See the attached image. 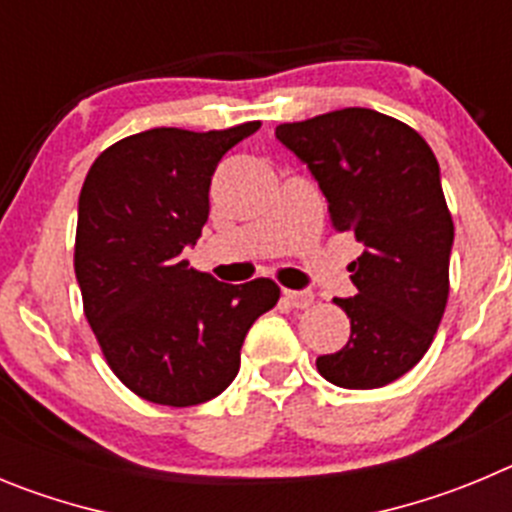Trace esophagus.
<instances>
[{
  "label": "esophagus",
  "instance_id": "1",
  "mask_svg": "<svg viewBox=\"0 0 512 512\" xmlns=\"http://www.w3.org/2000/svg\"><path fill=\"white\" fill-rule=\"evenodd\" d=\"M283 296H285V301L290 303V306H296V308H308L313 303V293H311V290L285 288Z\"/></svg>",
  "mask_w": 512,
  "mask_h": 512
}]
</instances>
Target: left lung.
Masks as SVG:
<instances>
[{"label":"left lung","mask_w":512,"mask_h":512,"mask_svg":"<svg viewBox=\"0 0 512 512\" xmlns=\"http://www.w3.org/2000/svg\"><path fill=\"white\" fill-rule=\"evenodd\" d=\"M275 137L308 165L331 227L365 245L349 265L357 296L334 298L349 342L316 367L339 388H382L418 365L449 298L454 222L436 155L408 124L362 107L280 124Z\"/></svg>","instance_id":"8db88e82"}]
</instances>
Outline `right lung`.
Masks as SVG:
<instances>
[{
    "label": "right lung",
    "instance_id": "add662e5",
    "mask_svg": "<svg viewBox=\"0 0 512 512\" xmlns=\"http://www.w3.org/2000/svg\"><path fill=\"white\" fill-rule=\"evenodd\" d=\"M257 130L130 135L81 188L73 267L86 319L114 375L150 403L186 408L224 393L247 331L280 298L273 280L219 283L183 260L209 219L216 165Z\"/></svg>",
    "mask_w": 512,
    "mask_h": 512
}]
</instances>
